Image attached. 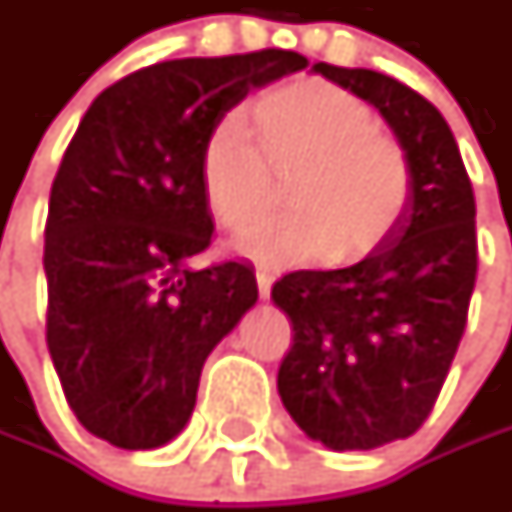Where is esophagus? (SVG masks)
Listing matches in <instances>:
<instances>
[{"label": "esophagus", "mask_w": 512, "mask_h": 512, "mask_svg": "<svg viewBox=\"0 0 512 512\" xmlns=\"http://www.w3.org/2000/svg\"><path fill=\"white\" fill-rule=\"evenodd\" d=\"M256 282H259L262 299H267V296H270V287H273V273H270V270H256Z\"/></svg>", "instance_id": "34e87169"}]
</instances>
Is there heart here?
Instances as JSON below:
<instances>
[{"instance_id": "b5f03b06", "label": "heart", "mask_w": 512, "mask_h": 512, "mask_svg": "<svg viewBox=\"0 0 512 512\" xmlns=\"http://www.w3.org/2000/svg\"><path fill=\"white\" fill-rule=\"evenodd\" d=\"M259 145L242 116L227 113L207 133L199 185L210 216L245 236L273 205V177L287 176L290 213L245 245L265 265L353 262L382 245L410 202V159L376 128L370 105L327 79H293L256 99Z\"/></svg>"}]
</instances>
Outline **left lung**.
Masks as SVG:
<instances>
[{
	"label": "left lung",
	"mask_w": 512,
	"mask_h": 512,
	"mask_svg": "<svg viewBox=\"0 0 512 512\" xmlns=\"http://www.w3.org/2000/svg\"><path fill=\"white\" fill-rule=\"evenodd\" d=\"M333 85L379 110L410 159L399 225L362 262L293 270L270 299L293 325L279 396L330 450L413 436L439 399L476 285V199L444 116L393 76L316 62Z\"/></svg>",
	"instance_id": "1"
}]
</instances>
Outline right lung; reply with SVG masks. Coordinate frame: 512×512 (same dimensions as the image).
<instances>
[{
  "label": "right lung",
  "instance_id": "obj_1",
  "mask_svg": "<svg viewBox=\"0 0 512 512\" xmlns=\"http://www.w3.org/2000/svg\"><path fill=\"white\" fill-rule=\"evenodd\" d=\"M305 68L279 48L159 62L102 90L73 133L45 225L48 350L76 419L113 447L176 439L210 350L256 305L253 265L187 267L213 239L199 156L250 90Z\"/></svg>",
  "mask_w": 512,
  "mask_h": 512
}]
</instances>
